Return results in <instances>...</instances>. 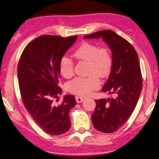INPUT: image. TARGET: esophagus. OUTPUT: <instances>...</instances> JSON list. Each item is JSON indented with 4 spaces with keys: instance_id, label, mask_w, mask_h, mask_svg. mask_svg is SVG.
I'll use <instances>...</instances> for the list:
<instances>
[{
    "instance_id": "obj_1",
    "label": "esophagus",
    "mask_w": 159,
    "mask_h": 159,
    "mask_svg": "<svg viewBox=\"0 0 159 159\" xmlns=\"http://www.w3.org/2000/svg\"><path fill=\"white\" fill-rule=\"evenodd\" d=\"M84 98H82V97H79V96H77V97H76V102H78V103H80V102H83L84 101Z\"/></svg>"
}]
</instances>
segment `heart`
<instances>
[{"mask_svg":"<svg viewBox=\"0 0 159 159\" xmlns=\"http://www.w3.org/2000/svg\"><path fill=\"white\" fill-rule=\"evenodd\" d=\"M74 57L77 60L88 61V77H76L66 83V89L70 93L80 96H88L100 85L99 77L108 76L111 72L114 58L107 46L99 47L93 43L84 41L75 50ZM59 68L62 76L70 78L74 74L73 60L63 55L59 62Z\"/></svg>","mask_w":159,"mask_h":159,"instance_id":"obj_1","label":"heart"}]
</instances>
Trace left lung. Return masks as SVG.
Segmentation results:
<instances>
[{
    "label": "left lung",
    "mask_w": 159,
    "mask_h": 159,
    "mask_svg": "<svg viewBox=\"0 0 159 159\" xmlns=\"http://www.w3.org/2000/svg\"><path fill=\"white\" fill-rule=\"evenodd\" d=\"M87 39L102 38L112 51L114 64L102 91L116 98L95 101L91 116L93 126L102 133H112L127 122L140 95L142 77L138 55L133 45L111 30L86 35Z\"/></svg>",
    "instance_id": "1"
}]
</instances>
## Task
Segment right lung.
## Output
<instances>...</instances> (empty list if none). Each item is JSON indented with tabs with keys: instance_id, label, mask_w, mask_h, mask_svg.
I'll list each match as a JSON object with an SVG mask.
<instances>
[{
	"instance_id": "obj_1",
	"label": "right lung",
	"mask_w": 159,
	"mask_h": 159,
	"mask_svg": "<svg viewBox=\"0 0 159 159\" xmlns=\"http://www.w3.org/2000/svg\"><path fill=\"white\" fill-rule=\"evenodd\" d=\"M76 39L77 36L38 37L25 47L18 63L23 103L37 124L52 135L65 133L71 127L69 111L76 104L74 96L66 95L59 105L54 104L53 99L62 93L58 85L59 62Z\"/></svg>"
}]
</instances>
